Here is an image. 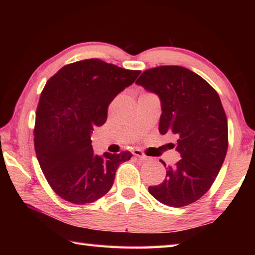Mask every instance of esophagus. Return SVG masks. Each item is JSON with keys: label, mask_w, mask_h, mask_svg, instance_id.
Instances as JSON below:
<instances>
[{"label": "esophagus", "mask_w": 255, "mask_h": 255, "mask_svg": "<svg viewBox=\"0 0 255 255\" xmlns=\"http://www.w3.org/2000/svg\"><path fill=\"white\" fill-rule=\"evenodd\" d=\"M132 154L138 156V158H140V159L143 160V161L149 160V156L145 155V154L142 152V151L139 150V149H133V150H132Z\"/></svg>", "instance_id": "34e87169"}]
</instances>
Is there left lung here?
<instances>
[{
  "label": "left lung",
  "mask_w": 255,
  "mask_h": 255,
  "mask_svg": "<svg viewBox=\"0 0 255 255\" xmlns=\"http://www.w3.org/2000/svg\"><path fill=\"white\" fill-rule=\"evenodd\" d=\"M136 84L159 96V131L175 134L181 155L149 193L171 207L196 202L213 185L228 149V123L219 95L202 77L178 66L145 70Z\"/></svg>",
  "instance_id": "obj_1"
}]
</instances>
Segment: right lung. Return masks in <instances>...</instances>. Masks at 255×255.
I'll return each mask as SVG.
<instances>
[{
	"mask_svg": "<svg viewBox=\"0 0 255 255\" xmlns=\"http://www.w3.org/2000/svg\"><path fill=\"white\" fill-rule=\"evenodd\" d=\"M140 71L100 59L78 61L46 83L36 112L35 151L46 180L70 203H93L112 188L118 166L131 153H94L91 134L104 125L112 101Z\"/></svg>",
	"mask_w": 255,
	"mask_h": 255,
	"instance_id": "1",
	"label": "right lung"
}]
</instances>
